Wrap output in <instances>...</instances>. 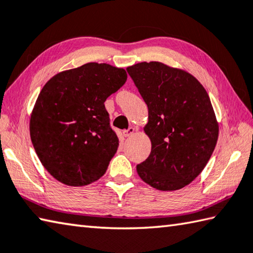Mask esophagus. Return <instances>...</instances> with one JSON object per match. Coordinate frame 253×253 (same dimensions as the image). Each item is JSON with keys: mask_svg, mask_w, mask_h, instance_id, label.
<instances>
[{"mask_svg": "<svg viewBox=\"0 0 253 253\" xmlns=\"http://www.w3.org/2000/svg\"><path fill=\"white\" fill-rule=\"evenodd\" d=\"M135 131H136V129H135L134 127H129V128H128V129L124 130L123 134H124V136H125V137H130V136H132V135L135 134Z\"/></svg>", "mask_w": 253, "mask_h": 253, "instance_id": "34e87169", "label": "esophagus"}]
</instances>
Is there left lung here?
Instances as JSON below:
<instances>
[{"mask_svg":"<svg viewBox=\"0 0 253 253\" xmlns=\"http://www.w3.org/2000/svg\"><path fill=\"white\" fill-rule=\"evenodd\" d=\"M127 72L148 107L144 131L151 151L137 172L158 190L181 189L204 170L218 140L208 93L190 73L160 62L135 64Z\"/></svg>","mask_w":253,"mask_h":253,"instance_id":"1","label":"left lung"}]
</instances>
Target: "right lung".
I'll return each instance as SVG.
<instances>
[{"instance_id":"1","label":"right lung","mask_w":253,"mask_h":253,"mask_svg":"<svg viewBox=\"0 0 253 253\" xmlns=\"http://www.w3.org/2000/svg\"><path fill=\"white\" fill-rule=\"evenodd\" d=\"M126 81L124 68L87 63L44 85L31 114L30 135L41 163L56 180L86 186L106 172L119 140L104 103Z\"/></svg>"}]
</instances>
